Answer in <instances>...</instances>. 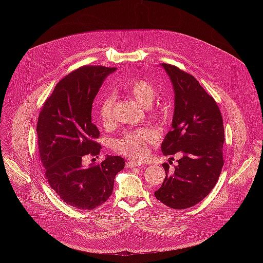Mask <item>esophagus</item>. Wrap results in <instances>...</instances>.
<instances>
[{
	"instance_id": "34e87169",
	"label": "esophagus",
	"mask_w": 263,
	"mask_h": 263,
	"mask_svg": "<svg viewBox=\"0 0 263 263\" xmlns=\"http://www.w3.org/2000/svg\"><path fill=\"white\" fill-rule=\"evenodd\" d=\"M138 165H139V163H137V162H135V161H128V162L126 163V167H128V168L136 167V166H138Z\"/></svg>"
}]
</instances>
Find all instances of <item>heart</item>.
Masks as SVG:
<instances>
[{"label": "heart", "mask_w": 263, "mask_h": 263, "mask_svg": "<svg viewBox=\"0 0 263 263\" xmlns=\"http://www.w3.org/2000/svg\"><path fill=\"white\" fill-rule=\"evenodd\" d=\"M122 89L134 98L143 107L152 105L157 95L156 88L147 80L141 77H131L121 84ZM112 105L114 100L110 97L103 99L99 108V116L104 125H109L112 120ZM149 116L154 120L161 121L163 114L160 110L153 109ZM155 138V133L146 128L126 131L114 143L116 151L134 160L142 159L146 154V145Z\"/></svg>", "instance_id": "b5f03b06"}]
</instances>
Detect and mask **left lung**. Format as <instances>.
<instances>
[{
    "mask_svg": "<svg viewBox=\"0 0 263 263\" xmlns=\"http://www.w3.org/2000/svg\"><path fill=\"white\" fill-rule=\"evenodd\" d=\"M175 90L173 129L161 144L163 155L183 154L178 165L170 170L163 163L165 178L155 197L173 209L193 207L204 200L220 175L224 142L220 110L193 74L161 63Z\"/></svg>",
    "mask_w": 263,
    "mask_h": 263,
    "instance_id": "1",
    "label": "left lung"
}]
</instances>
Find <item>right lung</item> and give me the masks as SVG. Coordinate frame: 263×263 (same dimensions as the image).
I'll use <instances>...</instances> for the list:
<instances>
[{"mask_svg":"<svg viewBox=\"0 0 263 263\" xmlns=\"http://www.w3.org/2000/svg\"><path fill=\"white\" fill-rule=\"evenodd\" d=\"M116 67L84 65L55 86L44 103L36 132L39 153L50 186L67 205L92 210L112 195L116 175L125 167L121 156H107L98 165L84 166L98 157L100 131L91 123L93 100L107 74Z\"/></svg>","mask_w":263,"mask_h":263,"instance_id":"add662e5","label":"right lung"}]
</instances>
